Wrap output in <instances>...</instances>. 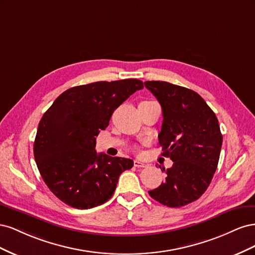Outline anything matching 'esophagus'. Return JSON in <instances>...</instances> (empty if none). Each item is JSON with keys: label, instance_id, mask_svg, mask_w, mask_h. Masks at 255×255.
Segmentation results:
<instances>
[{"label": "esophagus", "instance_id": "obj_1", "mask_svg": "<svg viewBox=\"0 0 255 255\" xmlns=\"http://www.w3.org/2000/svg\"><path fill=\"white\" fill-rule=\"evenodd\" d=\"M134 166H135V167H140V168H143V167H145V166H146V164L142 163V161L138 160V159H135V160H134Z\"/></svg>", "mask_w": 255, "mask_h": 255}]
</instances>
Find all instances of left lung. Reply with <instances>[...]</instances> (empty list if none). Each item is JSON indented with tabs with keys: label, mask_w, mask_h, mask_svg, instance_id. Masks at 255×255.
Wrapping results in <instances>:
<instances>
[{
	"label": "left lung",
	"mask_w": 255,
	"mask_h": 255,
	"mask_svg": "<svg viewBox=\"0 0 255 255\" xmlns=\"http://www.w3.org/2000/svg\"><path fill=\"white\" fill-rule=\"evenodd\" d=\"M163 111L158 142L173 161L166 180L149 195L169 207H181L201 197L214 176L222 135L218 119L196 91L167 82L146 81Z\"/></svg>",
	"instance_id": "1"
}]
</instances>
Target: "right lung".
<instances>
[{"label": "right lung", "instance_id": "1", "mask_svg": "<svg viewBox=\"0 0 255 255\" xmlns=\"http://www.w3.org/2000/svg\"><path fill=\"white\" fill-rule=\"evenodd\" d=\"M139 80L96 82L64 91L38 126L34 156L44 183L60 201L79 210L105 203L129 158L98 154L96 136L110 125L114 111L136 90Z\"/></svg>", "mask_w": 255, "mask_h": 255}]
</instances>
